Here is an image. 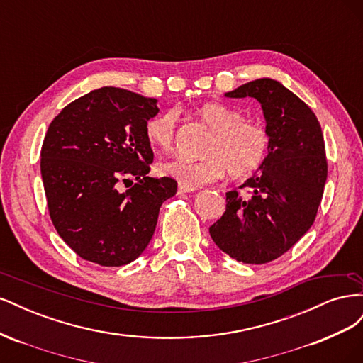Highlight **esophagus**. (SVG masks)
<instances>
[{
  "label": "esophagus",
  "mask_w": 363,
  "mask_h": 363,
  "mask_svg": "<svg viewBox=\"0 0 363 363\" xmlns=\"http://www.w3.org/2000/svg\"><path fill=\"white\" fill-rule=\"evenodd\" d=\"M192 191H195V189L186 188V186H183V184H179V189H177L179 194H188V192H192Z\"/></svg>",
  "instance_id": "obj_1"
}]
</instances>
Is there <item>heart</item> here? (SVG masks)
Returning a JSON list of instances; mask_svg holds the SVG:
<instances>
[{"mask_svg": "<svg viewBox=\"0 0 363 363\" xmlns=\"http://www.w3.org/2000/svg\"><path fill=\"white\" fill-rule=\"evenodd\" d=\"M196 116L212 130L203 150L201 160L172 157L157 164L164 177H171L186 188L212 183L227 172L239 179L256 172L265 162L269 151L267 128L223 103H206L196 108ZM174 111H167L150 118L145 124V139L152 148L167 151L172 147L175 135Z\"/></svg>", "mask_w": 363, "mask_h": 363, "instance_id": "1", "label": "heart"}]
</instances>
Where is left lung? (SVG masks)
<instances>
[{"instance_id":"left-lung-1","label":"left lung","mask_w":363,"mask_h":363,"mask_svg":"<svg viewBox=\"0 0 363 363\" xmlns=\"http://www.w3.org/2000/svg\"><path fill=\"white\" fill-rule=\"evenodd\" d=\"M259 101L269 135L262 167L238 191L225 194V212L208 232L219 250L244 263L280 257L315 221L327 180L321 125L311 107L272 79H257L224 94Z\"/></svg>"}]
</instances>
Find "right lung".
<instances>
[{"instance_id":"obj_1","label":"right lung","mask_w":363,"mask_h":363,"mask_svg":"<svg viewBox=\"0 0 363 363\" xmlns=\"http://www.w3.org/2000/svg\"><path fill=\"white\" fill-rule=\"evenodd\" d=\"M156 98L100 87L52 119L40 151L51 221L80 257L101 267L138 259L155 235L160 206L177 192L169 177H148L145 124ZM137 184L121 193L120 182Z\"/></svg>"}]
</instances>
